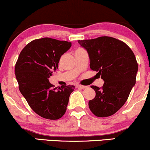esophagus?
<instances>
[{"instance_id":"1","label":"esophagus","mask_w":150,"mask_h":150,"mask_svg":"<svg viewBox=\"0 0 150 150\" xmlns=\"http://www.w3.org/2000/svg\"><path fill=\"white\" fill-rule=\"evenodd\" d=\"M78 88H81V89H86V88H87L88 86H84V85H81V84H78V85L77 86Z\"/></svg>"}]
</instances>
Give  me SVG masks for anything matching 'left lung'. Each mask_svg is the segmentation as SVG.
I'll return each instance as SVG.
<instances>
[{
  "label": "left lung",
  "mask_w": 150,
  "mask_h": 150,
  "mask_svg": "<svg viewBox=\"0 0 150 150\" xmlns=\"http://www.w3.org/2000/svg\"><path fill=\"white\" fill-rule=\"evenodd\" d=\"M77 42L89 54L90 68L105 82L100 88L91 86L96 96L89 101L90 110L98 117L111 116L124 105L136 84V57L126 43L114 38L102 36Z\"/></svg>",
  "instance_id": "8db88e82"
}]
</instances>
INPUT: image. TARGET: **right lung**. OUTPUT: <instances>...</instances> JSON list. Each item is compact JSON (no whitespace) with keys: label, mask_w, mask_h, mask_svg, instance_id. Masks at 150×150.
Instances as JSON below:
<instances>
[{"label":"right lung","mask_w":150,"mask_h":150,"mask_svg":"<svg viewBox=\"0 0 150 150\" xmlns=\"http://www.w3.org/2000/svg\"><path fill=\"white\" fill-rule=\"evenodd\" d=\"M71 42L43 38L34 40L21 50L14 68L19 89L36 114L47 120H59L66 111L75 86L54 88L48 78L58 68L61 55Z\"/></svg>","instance_id":"add662e5"}]
</instances>
